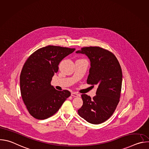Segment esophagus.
Returning <instances> with one entry per match:
<instances>
[{"label": "esophagus", "mask_w": 149, "mask_h": 149, "mask_svg": "<svg viewBox=\"0 0 149 149\" xmlns=\"http://www.w3.org/2000/svg\"><path fill=\"white\" fill-rule=\"evenodd\" d=\"M79 94L76 93H71V96L73 97H79Z\"/></svg>", "instance_id": "34e87169"}]
</instances>
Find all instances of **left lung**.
I'll use <instances>...</instances> for the list:
<instances>
[{
  "label": "left lung",
  "instance_id": "8db88e82",
  "mask_svg": "<svg viewBox=\"0 0 149 149\" xmlns=\"http://www.w3.org/2000/svg\"><path fill=\"white\" fill-rule=\"evenodd\" d=\"M76 53L90 59L87 82L97 86L93 99L81 95L83 104L78 113L90 123L101 124L112 116L119 102L123 79L120 65L113 54L98 47H84Z\"/></svg>",
  "mask_w": 149,
  "mask_h": 149
}]
</instances>
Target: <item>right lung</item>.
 <instances>
[{"label":"right lung","mask_w":149,"mask_h":149,"mask_svg":"<svg viewBox=\"0 0 149 149\" xmlns=\"http://www.w3.org/2000/svg\"><path fill=\"white\" fill-rule=\"evenodd\" d=\"M75 49L49 45L36 51L25 63L20 75V93L34 118L44 120L51 117L70 96L68 90H55L51 82L59 62Z\"/></svg>","instance_id":"obj_1"}]
</instances>
